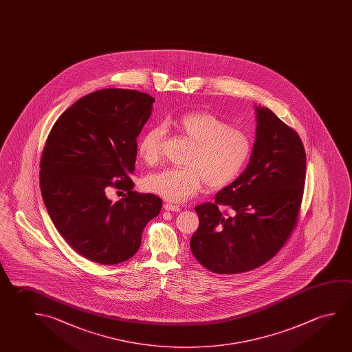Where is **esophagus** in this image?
Returning <instances> with one entry per match:
<instances>
[{
    "mask_svg": "<svg viewBox=\"0 0 352 352\" xmlns=\"http://www.w3.org/2000/svg\"><path fill=\"white\" fill-rule=\"evenodd\" d=\"M164 210L170 212H180V207L179 206L172 205V204H164Z\"/></svg>",
    "mask_w": 352,
    "mask_h": 352,
    "instance_id": "34e87169",
    "label": "esophagus"
}]
</instances>
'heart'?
<instances>
[{"label":"heart","mask_w":352,"mask_h":352,"mask_svg":"<svg viewBox=\"0 0 352 352\" xmlns=\"http://www.w3.org/2000/svg\"><path fill=\"white\" fill-rule=\"evenodd\" d=\"M191 141L185 155V167L167 168L151 174L145 188L152 194L173 204H182L196 195L204 184L219 189L233 182L248 162L252 144L249 135L233 128L214 114L194 111L168 123ZM166 131L161 125L152 126L142 135L138 151L142 161H160Z\"/></svg>","instance_id":"obj_1"}]
</instances>
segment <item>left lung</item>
Masks as SVG:
<instances>
[{"label":"left lung","mask_w":352,"mask_h":352,"mask_svg":"<svg viewBox=\"0 0 352 352\" xmlns=\"http://www.w3.org/2000/svg\"><path fill=\"white\" fill-rule=\"evenodd\" d=\"M257 131L248 167L214 202L196 206L191 252L208 271L238 274L272 260L298 226L306 152L298 133L270 109L256 107ZM221 205L228 207L222 212Z\"/></svg>","instance_id":"8db88e82"}]
</instances>
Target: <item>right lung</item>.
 <instances>
[{
	"label": "right lung",
	"instance_id": "add662e5",
	"mask_svg": "<svg viewBox=\"0 0 352 352\" xmlns=\"http://www.w3.org/2000/svg\"><path fill=\"white\" fill-rule=\"evenodd\" d=\"M155 98L128 89H102L78 100L50 131L40 160V189L58 233L87 260L117 265L140 248L162 200L133 191L136 139ZM109 187L126 191L112 203Z\"/></svg>",
	"mask_w": 352,
	"mask_h": 352
}]
</instances>
